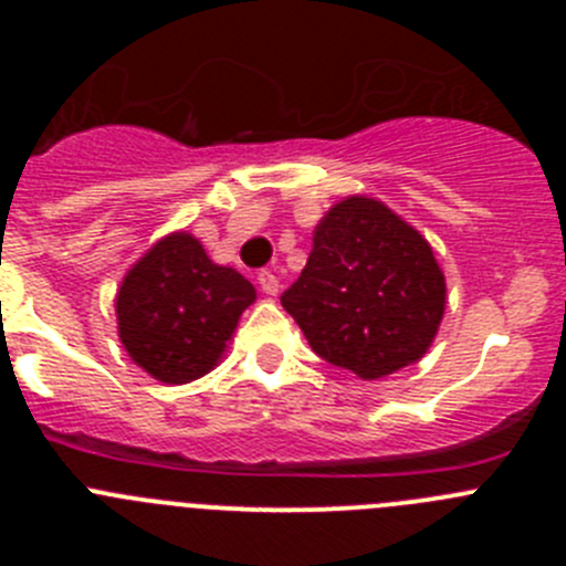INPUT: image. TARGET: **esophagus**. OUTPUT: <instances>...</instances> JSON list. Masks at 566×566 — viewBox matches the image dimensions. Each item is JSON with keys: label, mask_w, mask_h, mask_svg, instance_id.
<instances>
[{"label": "esophagus", "mask_w": 566, "mask_h": 566, "mask_svg": "<svg viewBox=\"0 0 566 566\" xmlns=\"http://www.w3.org/2000/svg\"><path fill=\"white\" fill-rule=\"evenodd\" d=\"M258 283H260V292L266 294V297H277L280 280L274 277L272 272H260V274H258Z\"/></svg>", "instance_id": "34e87169"}]
</instances>
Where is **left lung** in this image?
Here are the masks:
<instances>
[{
  "instance_id": "left-lung-1",
  "label": "left lung",
  "mask_w": 566,
  "mask_h": 566,
  "mask_svg": "<svg viewBox=\"0 0 566 566\" xmlns=\"http://www.w3.org/2000/svg\"><path fill=\"white\" fill-rule=\"evenodd\" d=\"M280 303L319 357L371 382L428 354L448 286L419 229L377 198L348 195L319 218Z\"/></svg>"
}]
</instances>
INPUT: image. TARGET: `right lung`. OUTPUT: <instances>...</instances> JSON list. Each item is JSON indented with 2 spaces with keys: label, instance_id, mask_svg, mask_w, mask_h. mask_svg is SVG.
Segmentation results:
<instances>
[{
  "label": "right lung",
  "instance_id": "1",
  "mask_svg": "<svg viewBox=\"0 0 566 566\" xmlns=\"http://www.w3.org/2000/svg\"><path fill=\"white\" fill-rule=\"evenodd\" d=\"M254 300L243 274L214 263L201 240L178 229L155 240L124 274L115 292L118 339L158 382H192L221 363Z\"/></svg>",
  "mask_w": 566,
  "mask_h": 566
}]
</instances>
